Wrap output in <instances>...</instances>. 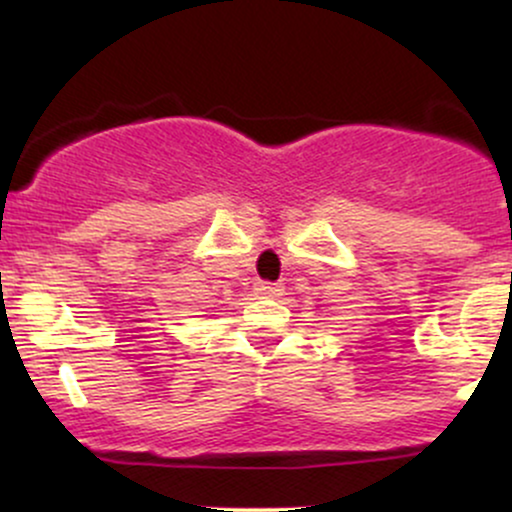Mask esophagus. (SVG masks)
<instances>
[{"mask_svg":"<svg viewBox=\"0 0 512 512\" xmlns=\"http://www.w3.org/2000/svg\"><path fill=\"white\" fill-rule=\"evenodd\" d=\"M281 286L279 284H269V281H257L255 284V293L260 298H276V296H281Z\"/></svg>","mask_w":512,"mask_h":512,"instance_id":"1","label":"esophagus"}]
</instances>
